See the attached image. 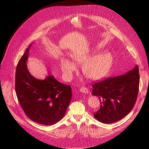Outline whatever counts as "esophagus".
Returning <instances> with one entry per match:
<instances>
[{"instance_id":"obj_1","label":"esophagus","mask_w":149,"mask_h":149,"mask_svg":"<svg viewBox=\"0 0 149 149\" xmlns=\"http://www.w3.org/2000/svg\"><path fill=\"white\" fill-rule=\"evenodd\" d=\"M81 93H84V94H88V90L87 87H82L81 88H80V90H79Z\"/></svg>"}]
</instances>
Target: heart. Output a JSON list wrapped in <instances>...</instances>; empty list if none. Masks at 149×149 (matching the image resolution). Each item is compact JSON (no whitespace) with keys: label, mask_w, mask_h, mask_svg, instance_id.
Here are the masks:
<instances>
[{"label":"heart","mask_w":149,"mask_h":149,"mask_svg":"<svg viewBox=\"0 0 149 149\" xmlns=\"http://www.w3.org/2000/svg\"><path fill=\"white\" fill-rule=\"evenodd\" d=\"M72 58L75 63H82V72L91 79H98L105 76L110 71L113 62V56L109 52L98 54L91 58L90 55L77 52L73 54ZM61 68L63 77L67 80H70L76 69V65L71 59L63 58Z\"/></svg>","instance_id":"obj_1"}]
</instances>
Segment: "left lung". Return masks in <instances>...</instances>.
<instances>
[{"mask_svg": "<svg viewBox=\"0 0 149 149\" xmlns=\"http://www.w3.org/2000/svg\"><path fill=\"white\" fill-rule=\"evenodd\" d=\"M137 65L124 75L105 79L93 86L92 94L98 97L100 107L93 113L99 121L110 124L128 114L136 103L139 87Z\"/></svg>", "mask_w": 149, "mask_h": 149, "instance_id": "8db88e82", "label": "left lung"}]
</instances>
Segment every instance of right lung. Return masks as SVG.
<instances>
[{
  "mask_svg": "<svg viewBox=\"0 0 149 149\" xmlns=\"http://www.w3.org/2000/svg\"><path fill=\"white\" fill-rule=\"evenodd\" d=\"M32 44L18 62L16 69L15 91L26 115L32 121L53 125L64 116L72 97L71 87L58 81L51 74L44 79L33 77L27 67Z\"/></svg>",
  "mask_w": 149,
  "mask_h": 149,
  "instance_id": "1",
  "label": "right lung"
}]
</instances>
